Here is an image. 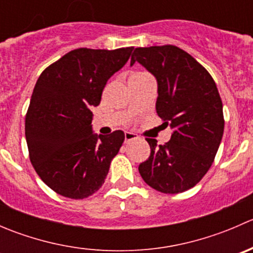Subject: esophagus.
<instances>
[{
    "label": "esophagus",
    "mask_w": 253,
    "mask_h": 253,
    "mask_svg": "<svg viewBox=\"0 0 253 253\" xmlns=\"http://www.w3.org/2000/svg\"><path fill=\"white\" fill-rule=\"evenodd\" d=\"M133 139H137V134L131 133V132H126V133H125V142H131L133 141Z\"/></svg>",
    "instance_id": "obj_1"
}]
</instances>
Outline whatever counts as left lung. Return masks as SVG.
Returning <instances> with one entry per match:
<instances>
[{
  "label": "left lung",
  "instance_id": "1",
  "mask_svg": "<svg viewBox=\"0 0 253 253\" xmlns=\"http://www.w3.org/2000/svg\"><path fill=\"white\" fill-rule=\"evenodd\" d=\"M139 62L158 82L157 114L174 132L164 145L145 138L150 155L138 170L147 185L163 193H180L207 174L223 138V103L208 71L174 45L137 47Z\"/></svg>",
  "mask_w": 253,
  "mask_h": 253
}]
</instances>
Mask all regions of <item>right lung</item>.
<instances>
[{
  "label": "right lung",
  "instance_id": "right-lung-1",
  "mask_svg": "<svg viewBox=\"0 0 253 253\" xmlns=\"http://www.w3.org/2000/svg\"><path fill=\"white\" fill-rule=\"evenodd\" d=\"M133 47L70 51L42 71L25 115V138L37 174L58 195L83 200L103 186L122 131L94 134L91 106Z\"/></svg>",
  "mask_w": 253,
  "mask_h": 253
}]
</instances>
